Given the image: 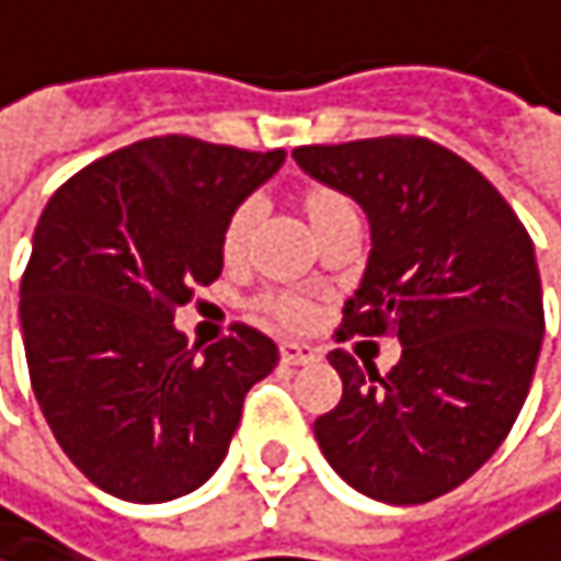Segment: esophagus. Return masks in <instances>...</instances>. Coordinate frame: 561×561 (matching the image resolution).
Listing matches in <instances>:
<instances>
[{
    "instance_id": "34e87169",
    "label": "esophagus",
    "mask_w": 561,
    "mask_h": 561,
    "mask_svg": "<svg viewBox=\"0 0 561 561\" xmlns=\"http://www.w3.org/2000/svg\"><path fill=\"white\" fill-rule=\"evenodd\" d=\"M278 355H283L286 365H312V362H319V348H312L306 342H283V345H278Z\"/></svg>"
}]
</instances>
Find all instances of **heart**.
<instances>
[{"label": "heart", "instance_id": "1", "mask_svg": "<svg viewBox=\"0 0 561 561\" xmlns=\"http://www.w3.org/2000/svg\"><path fill=\"white\" fill-rule=\"evenodd\" d=\"M296 203H299L302 216L309 219V226L316 229V236H319L329 222H335L339 216L355 213L352 199L342 196V193L332 190V186H306V190L296 196ZM252 226H255V203H252V199L239 203V206L226 216L222 232H219V252H222V259H226L229 265L239 262V259L245 255L249 239H252ZM262 312H265L272 322H278V325H306V322L312 319V302L302 299V296H268V299H262Z\"/></svg>", "mask_w": 561, "mask_h": 561}]
</instances>
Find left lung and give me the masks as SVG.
Wrapping results in <instances>:
<instances>
[{"label":"left lung","instance_id":"1","mask_svg":"<svg viewBox=\"0 0 561 561\" xmlns=\"http://www.w3.org/2000/svg\"><path fill=\"white\" fill-rule=\"evenodd\" d=\"M293 157L371 226L339 339L401 342L388 375L342 348L329 355L342 401L316 421V440L358 493L431 503L496 454L526 404L546 332L533 239L477 167L427 137L312 144Z\"/></svg>","mask_w":561,"mask_h":561}]
</instances>
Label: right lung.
<instances>
[{
  "mask_svg": "<svg viewBox=\"0 0 561 561\" xmlns=\"http://www.w3.org/2000/svg\"><path fill=\"white\" fill-rule=\"evenodd\" d=\"M286 160L183 134L137 140L75 173L42 209L22 275L35 401L104 493L167 503L222 463L245 391L278 365L255 329L199 352L173 312L222 272L226 216Z\"/></svg>",
  "mask_w": 561,
  "mask_h": 561,
  "instance_id": "add662e5",
  "label": "right lung"
}]
</instances>
